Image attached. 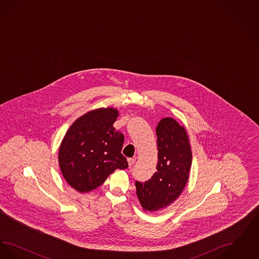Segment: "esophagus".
I'll return each instance as SVG.
<instances>
[{
    "label": "esophagus",
    "mask_w": 259,
    "mask_h": 259,
    "mask_svg": "<svg viewBox=\"0 0 259 259\" xmlns=\"http://www.w3.org/2000/svg\"><path fill=\"white\" fill-rule=\"evenodd\" d=\"M128 164H129V167H132V166L135 164V159L129 158V159H128Z\"/></svg>",
    "instance_id": "34e87169"
}]
</instances>
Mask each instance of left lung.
Wrapping results in <instances>:
<instances>
[{
    "instance_id": "1",
    "label": "left lung",
    "mask_w": 259,
    "mask_h": 259,
    "mask_svg": "<svg viewBox=\"0 0 259 259\" xmlns=\"http://www.w3.org/2000/svg\"><path fill=\"white\" fill-rule=\"evenodd\" d=\"M158 162L151 179L136 181L137 196L144 210L156 211L172 204L188 181L192 153L185 128L174 118H162L156 127Z\"/></svg>"
}]
</instances>
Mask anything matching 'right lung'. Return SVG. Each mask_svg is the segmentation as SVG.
<instances>
[{"label": "right lung", "instance_id": "obj_1", "mask_svg": "<svg viewBox=\"0 0 259 259\" xmlns=\"http://www.w3.org/2000/svg\"><path fill=\"white\" fill-rule=\"evenodd\" d=\"M118 111H88L71 125L59 148L58 159L66 182L84 193L102 185L116 169H126L121 153L124 136L113 127Z\"/></svg>", "mask_w": 259, "mask_h": 259}]
</instances>
